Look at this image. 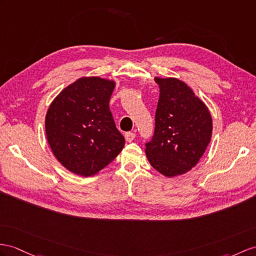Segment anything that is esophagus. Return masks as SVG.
<instances>
[{"mask_svg": "<svg viewBox=\"0 0 256 256\" xmlns=\"http://www.w3.org/2000/svg\"><path fill=\"white\" fill-rule=\"evenodd\" d=\"M134 136H136V134L132 132L124 134V138H126L127 142H132L134 139Z\"/></svg>", "mask_w": 256, "mask_h": 256, "instance_id": "esophagus-1", "label": "esophagus"}]
</instances>
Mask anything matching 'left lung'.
Masks as SVG:
<instances>
[{
  "label": "left lung",
  "instance_id": "obj_1",
  "mask_svg": "<svg viewBox=\"0 0 256 256\" xmlns=\"http://www.w3.org/2000/svg\"><path fill=\"white\" fill-rule=\"evenodd\" d=\"M160 98L155 129L146 143L150 164L167 177L190 170L202 158L212 136L208 108L190 86L176 78H155Z\"/></svg>",
  "mask_w": 256,
  "mask_h": 256
}]
</instances>
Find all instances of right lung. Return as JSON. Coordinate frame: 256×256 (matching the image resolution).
<instances>
[{
  "instance_id": "right-lung-1",
  "label": "right lung",
  "mask_w": 256,
  "mask_h": 256,
  "mask_svg": "<svg viewBox=\"0 0 256 256\" xmlns=\"http://www.w3.org/2000/svg\"><path fill=\"white\" fill-rule=\"evenodd\" d=\"M114 88V81L80 78L50 105L46 117L48 144L60 163L74 174L96 175L124 146L110 110Z\"/></svg>"
}]
</instances>
